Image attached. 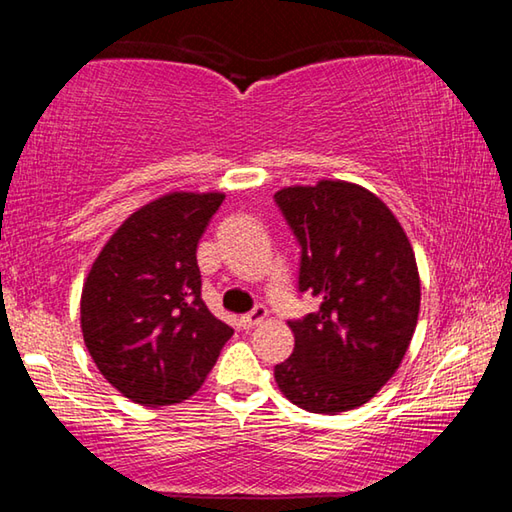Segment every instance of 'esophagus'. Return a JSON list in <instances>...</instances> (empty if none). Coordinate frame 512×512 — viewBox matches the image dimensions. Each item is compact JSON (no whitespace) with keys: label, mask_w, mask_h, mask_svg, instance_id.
Returning <instances> with one entry per match:
<instances>
[{"label":"esophagus","mask_w":512,"mask_h":512,"mask_svg":"<svg viewBox=\"0 0 512 512\" xmlns=\"http://www.w3.org/2000/svg\"><path fill=\"white\" fill-rule=\"evenodd\" d=\"M266 318H268V309L266 307H255L253 311H250V314L241 316V325L250 329V327H255L259 323H264Z\"/></svg>","instance_id":"esophagus-1"}]
</instances>
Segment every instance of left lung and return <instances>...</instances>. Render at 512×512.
Segmentation results:
<instances>
[{
    "label": "left lung",
    "mask_w": 512,
    "mask_h": 512,
    "mask_svg": "<svg viewBox=\"0 0 512 512\" xmlns=\"http://www.w3.org/2000/svg\"><path fill=\"white\" fill-rule=\"evenodd\" d=\"M275 203L300 241L298 289L320 307L291 320L296 348L275 366L282 395L311 413L357 409L400 368L420 314V273L400 221L345 180L293 185Z\"/></svg>",
    "instance_id": "obj_1"
}]
</instances>
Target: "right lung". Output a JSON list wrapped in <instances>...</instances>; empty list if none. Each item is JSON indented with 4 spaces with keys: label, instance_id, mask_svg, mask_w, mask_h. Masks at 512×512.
I'll return each instance as SVG.
<instances>
[{
    "label": "right lung",
    "instance_id": "add662e5",
    "mask_svg": "<svg viewBox=\"0 0 512 512\" xmlns=\"http://www.w3.org/2000/svg\"><path fill=\"white\" fill-rule=\"evenodd\" d=\"M221 192H169L119 225L81 293L85 348L103 377L142 406L189 400L232 336L201 298L198 239Z\"/></svg>",
    "mask_w": 512,
    "mask_h": 512
}]
</instances>
